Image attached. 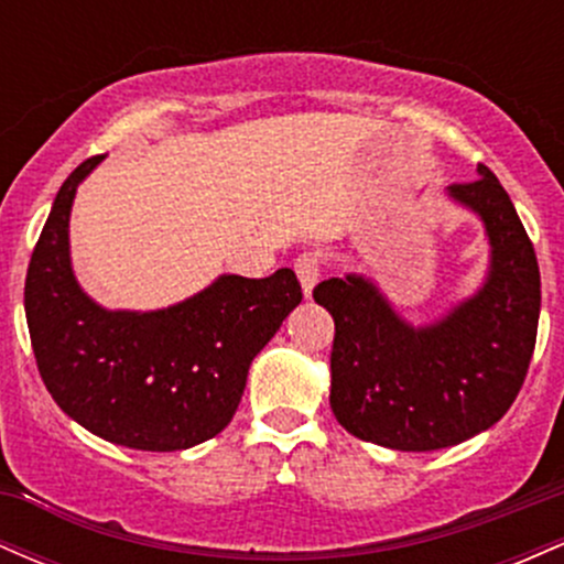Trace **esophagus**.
<instances>
[{
  "mask_svg": "<svg viewBox=\"0 0 564 564\" xmlns=\"http://www.w3.org/2000/svg\"><path fill=\"white\" fill-rule=\"evenodd\" d=\"M294 270H296V278H300V283H302L304 296H313V289H315V283H318L321 270H323V260H321L318 251H304V254L296 257Z\"/></svg>",
  "mask_w": 564,
  "mask_h": 564,
  "instance_id": "1",
  "label": "esophagus"
}]
</instances>
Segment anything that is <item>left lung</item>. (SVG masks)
Masks as SVG:
<instances>
[{
  "mask_svg": "<svg viewBox=\"0 0 564 564\" xmlns=\"http://www.w3.org/2000/svg\"><path fill=\"white\" fill-rule=\"evenodd\" d=\"M448 196L477 212L490 241L482 289L443 321L413 328L364 275L313 289L334 318L332 411L349 435L394 451H437L494 426L525 381L541 273L509 193L488 166Z\"/></svg>",
  "mask_w": 564,
  "mask_h": 564,
  "instance_id": "obj_1",
  "label": "left lung"
}]
</instances>
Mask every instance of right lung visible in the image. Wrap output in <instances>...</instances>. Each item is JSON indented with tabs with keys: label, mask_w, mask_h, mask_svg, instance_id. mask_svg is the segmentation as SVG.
<instances>
[{
	"label": "right lung",
	"mask_w": 564,
	"mask_h": 564,
	"mask_svg": "<svg viewBox=\"0 0 564 564\" xmlns=\"http://www.w3.org/2000/svg\"><path fill=\"white\" fill-rule=\"evenodd\" d=\"M102 156L57 191L25 275V321L44 387L74 422L134 451H185L230 424L251 360L302 302L294 270L219 275L156 313L102 310L76 283L68 215Z\"/></svg>",
	"instance_id": "obj_1"
}]
</instances>
